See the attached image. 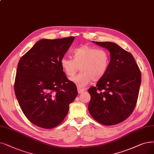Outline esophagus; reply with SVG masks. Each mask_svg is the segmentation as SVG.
<instances>
[{
    "label": "esophagus",
    "mask_w": 154,
    "mask_h": 154,
    "mask_svg": "<svg viewBox=\"0 0 154 154\" xmlns=\"http://www.w3.org/2000/svg\"><path fill=\"white\" fill-rule=\"evenodd\" d=\"M84 91H85V90H84V89L78 88V94H82Z\"/></svg>",
    "instance_id": "1"
}]
</instances>
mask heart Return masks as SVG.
<instances>
[{"instance_id":"obj_1","label":"heart","mask_w":154,"mask_h":154,"mask_svg":"<svg viewBox=\"0 0 154 154\" xmlns=\"http://www.w3.org/2000/svg\"><path fill=\"white\" fill-rule=\"evenodd\" d=\"M72 57L64 56L60 64L66 75L70 78L76 75L80 67L81 72L71 79L79 88L85 87L92 81L98 82L106 75L110 63L108 52L103 48H97L88 45L76 48Z\"/></svg>"}]
</instances>
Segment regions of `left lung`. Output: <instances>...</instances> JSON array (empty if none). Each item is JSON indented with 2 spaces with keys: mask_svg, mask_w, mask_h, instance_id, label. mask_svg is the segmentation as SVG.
I'll return each mask as SVG.
<instances>
[{
  "mask_svg": "<svg viewBox=\"0 0 154 154\" xmlns=\"http://www.w3.org/2000/svg\"><path fill=\"white\" fill-rule=\"evenodd\" d=\"M94 43L109 51L110 60L106 75L88 89V111L100 123L115 125L126 119L136 106L141 72L132 54L115 43Z\"/></svg>",
  "mask_w": 154,
  "mask_h": 154,
  "instance_id": "1",
  "label": "left lung"
}]
</instances>
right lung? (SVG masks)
Wrapping results in <instances>:
<instances>
[{
  "label": "right lung",
  "mask_w": 154,
  "mask_h": 154,
  "mask_svg": "<svg viewBox=\"0 0 154 154\" xmlns=\"http://www.w3.org/2000/svg\"><path fill=\"white\" fill-rule=\"evenodd\" d=\"M74 39H42L18 63L15 95L24 114L38 127L51 129L60 125L78 95L75 84L60 64Z\"/></svg>",
  "instance_id": "1"
}]
</instances>
